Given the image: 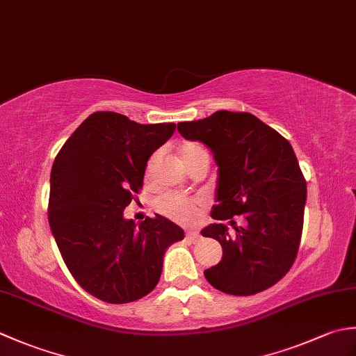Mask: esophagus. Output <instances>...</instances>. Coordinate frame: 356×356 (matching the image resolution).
Masks as SVG:
<instances>
[{"label": "esophagus", "mask_w": 356, "mask_h": 356, "mask_svg": "<svg viewBox=\"0 0 356 356\" xmlns=\"http://www.w3.org/2000/svg\"><path fill=\"white\" fill-rule=\"evenodd\" d=\"M186 238H188V240H191L193 243H197V241L202 238V236H200L199 232L191 231V232H188V234H186Z\"/></svg>", "instance_id": "34e87169"}]
</instances>
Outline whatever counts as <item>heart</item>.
<instances>
[{"label": "heart", "instance_id": "obj_1", "mask_svg": "<svg viewBox=\"0 0 356 356\" xmlns=\"http://www.w3.org/2000/svg\"><path fill=\"white\" fill-rule=\"evenodd\" d=\"M180 159H182L184 165L186 168L199 161L200 157L208 156L207 149L203 148L200 143L195 142H185L180 145L179 148ZM156 157H153L148 163V172L153 170ZM156 208L159 209V213H162L163 216L172 218L179 223H191L195 218L199 217L200 211H202V202L197 199H191V197H184V195H177V194H163L162 197H159L156 202Z\"/></svg>", "mask_w": 356, "mask_h": 356}]
</instances>
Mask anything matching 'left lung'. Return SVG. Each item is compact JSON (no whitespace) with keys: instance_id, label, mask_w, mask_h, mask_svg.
Here are the masks:
<instances>
[{"instance_id":"left-lung-1","label":"left lung","mask_w":356,"mask_h":356,"mask_svg":"<svg viewBox=\"0 0 356 356\" xmlns=\"http://www.w3.org/2000/svg\"><path fill=\"white\" fill-rule=\"evenodd\" d=\"M179 133L213 151L218 165L211 217L231 220L243 214L246 226L223 222L202 229L222 245L220 263L207 269L209 284L229 295H254L280 282L295 261L306 205V180L291 143L251 113L220 110Z\"/></svg>"}]
</instances>
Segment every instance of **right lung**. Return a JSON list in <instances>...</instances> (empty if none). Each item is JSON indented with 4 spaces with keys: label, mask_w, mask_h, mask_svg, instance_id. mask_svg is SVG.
Masks as SVG:
<instances>
[{
    "label": "right lung",
    "mask_w": 356,
    "mask_h": 356,
    "mask_svg": "<svg viewBox=\"0 0 356 356\" xmlns=\"http://www.w3.org/2000/svg\"><path fill=\"white\" fill-rule=\"evenodd\" d=\"M176 124L142 125L113 111L90 115L59 149L50 174L49 223L70 274L105 303L145 297L165 251L184 229L156 214L139 226L124 209L139 194L147 162Z\"/></svg>",
    "instance_id": "add662e5"
}]
</instances>
